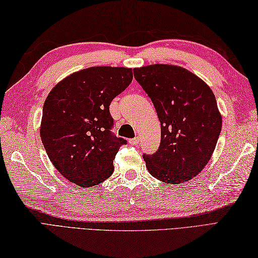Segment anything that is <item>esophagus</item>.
<instances>
[{"label": "esophagus", "mask_w": 258, "mask_h": 258, "mask_svg": "<svg viewBox=\"0 0 258 258\" xmlns=\"http://www.w3.org/2000/svg\"><path fill=\"white\" fill-rule=\"evenodd\" d=\"M129 143L133 144V146H137V144L139 143V138H134V139H130Z\"/></svg>", "instance_id": "1"}]
</instances>
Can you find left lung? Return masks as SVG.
I'll use <instances>...</instances> for the list:
<instances>
[{"mask_svg":"<svg viewBox=\"0 0 258 258\" xmlns=\"http://www.w3.org/2000/svg\"><path fill=\"white\" fill-rule=\"evenodd\" d=\"M152 100L161 122L158 152L143 155L153 177L181 184L203 171L216 149L222 127L215 94L187 69L151 64L134 69Z\"/></svg>","mask_w":258,"mask_h":258,"instance_id":"left-lung-1","label":"left lung"}]
</instances>
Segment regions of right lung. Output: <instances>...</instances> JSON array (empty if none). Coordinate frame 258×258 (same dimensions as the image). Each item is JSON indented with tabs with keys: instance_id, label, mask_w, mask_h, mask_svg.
Segmentation results:
<instances>
[{
	"instance_id": "add662e5",
	"label": "right lung",
	"mask_w": 258,
	"mask_h": 258,
	"mask_svg": "<svg viewBox=\"0 0 258 258\" xmlns=\"http://www.w3.org/2000/svg\"><path fill=\"white\" fill-rule=\"evenodd\" d=\"M133 69L91 67L60 81L43 104L40 138L62 176L82 188L98 185L114 173L119 148L112 136L111 100L133 81Z\"/></svg>"
}]
</instances>
